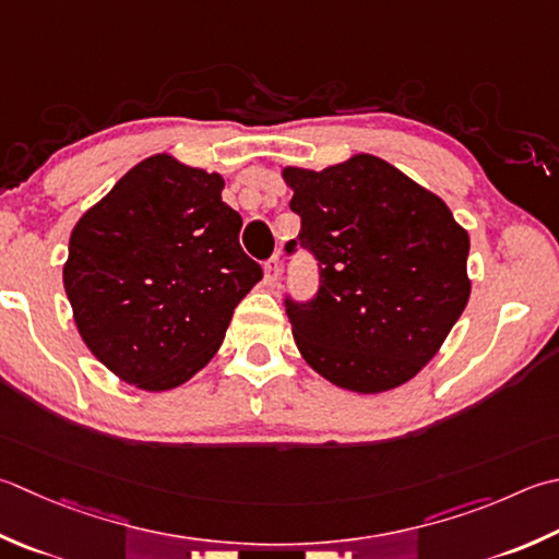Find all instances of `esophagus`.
I'll list each match as a JSON object with an SVG mask.
<instances>
[{
  "label": "esophagus",
  "instance_id": "esophagus-1",
  "mask_svg": "<svg viewBox=\"0 0 559 559\" xmlns=\"http://www.w3.org/2000/svg\"><path fill=\"white\" fill-rule=\"evenodd\" d=\"M281 276V261L278 257H271L266 264H264V281L266 286H276V281Z\"/></svg>",
  "mask_w": 559,
  "mask_h": 559
}]
</instances>
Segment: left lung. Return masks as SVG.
<instances>
[{
    "label": "left lung",
    "mask_w": 559,
    "mask_h": 559,
    "mask_svg": "<svg viewBox=\"0 0 559 559\" xmlns=\"http://www.w3.org/2000/svg\"><path fill=\"white\" fill-rule=\"evenodd\" d=\"M290 211L320 290L286 298L302 358L336 388L376 395L439 354L469 298V237L439 195L390 162L354 155L322 171L286 167Z\"/></svg>",
    "instance_id": "1"
}]
</instances>
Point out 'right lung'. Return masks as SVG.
<instances>
[{"mask_svg":"<svg viewBox=\"0 0 559 559\" xmlns=\"http://www.w3.org/2000/svg\"><path fill=\"white\" fill-rule=\"evenodd\" d=\"M223 189L221 174L152 155L72 229L62 283L74 324L128 385L164 392L193 378L264 276Z\"/></svg>","mask_w":559,"mask_h":559,"instance_id":"right-lung-1","label":"right lung"}]
</instances>
